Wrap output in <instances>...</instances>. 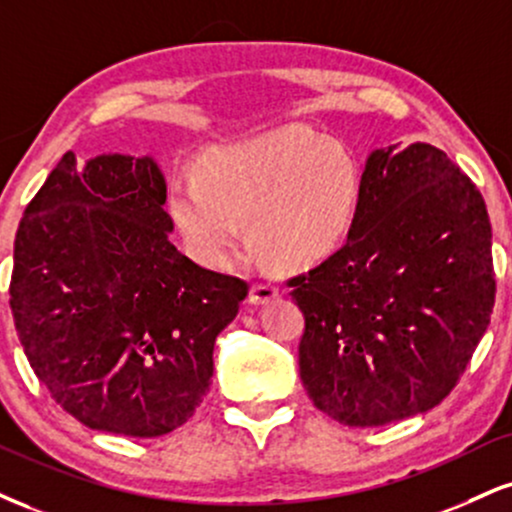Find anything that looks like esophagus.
<instances>
[{"instance_id":"obj_1","label":"esophagus","mask_w":512,"mask_h":512,"mask_svg":"<svg viewBox=\"0 0 512 512\" xmlns=\"http://www.w3.org/2000/svg\"><path fill=\"white\" fill-rule=\"evenodd\" d=\"M276 298H279V288L272 286V283H255V286L250 288V303L252 305H267Z\"/></svg>"}]
</instances>
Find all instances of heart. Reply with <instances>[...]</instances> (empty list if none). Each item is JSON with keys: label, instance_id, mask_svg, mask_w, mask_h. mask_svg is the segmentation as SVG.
Segmentation results:
<instances>
[{"label": "heart", "instance_id": "1", "mask_svg": "<svg viewBox=\"0 0 512 512\" xmlns=\"http://www.w3.org/2000/svg\"><path fill=\"white\" fill-rule=\"evenodd\" d=\"M360 169L343 147L303 128L217 147L202 174L169 183V214L190 255L212 269L236 260L243 219L288 267L322 260L353 226Z\"/></svg>", "mask_w": 512, "mask_h": 512}]
</instances>
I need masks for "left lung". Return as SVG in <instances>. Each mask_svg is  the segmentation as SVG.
I'll use <instances>...</instances> for the list:
<instances>
[{"label":"left lung","instance_id":"obj_1","mask_svg":"<svg viewBox=\"0 0 512 512\" xmlns=\"http://www.w3.org/2000/svg\"><path fill=\"white\" fill-rule=\"evenodd\" d=\"M305 315L300 379L331 420L381 427L439 405L494 307L491 224L441 150L379 147L341 250L288 281Z\"/></svg>","mask_w":512,"mask_h":512}]
</instances>
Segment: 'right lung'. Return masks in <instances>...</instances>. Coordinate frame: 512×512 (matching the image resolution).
Wrapping results in <instances>:
<instances>
[{
    "label": "right lung",
    "mask_w": 512,
    "mask_h": 512,
    "mask_svg": "<svg viewBox=\"0 0 512 512\" xmlns=\"http://www.w3.org/2000/svg\"><path fill=\"white\" fill-rule=\"evenodd\" d=\"M152 155L73 152L18 224L11 312L52 398L97 432H174L209 391L214 341L248 283L176 250Z\"/></svg>",
    "instance_id": "right-lung-1"
}]
</instances>
